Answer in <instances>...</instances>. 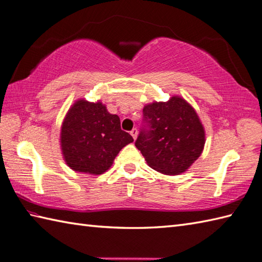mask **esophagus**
I'll use <instances>...</instances> for the list:
<instances>
[{
    "instance_id": "esophagus-1",
    "label": "esophagus",
    "mask_w": 262,
    "mask_h": 262,
    "mask_svg": "<svg viewBox=\"0 0 262 262\" xmlns=\"http://www.w3.org/2000/svg\"><path fill=\"white\" fill-rule=\"evenodd\" d=\"M137 134H138V132H137L136 128H134V129L130 130V135L133 136V138H134V140H136V138H137Z\"/></svg>"
}]
</instances>
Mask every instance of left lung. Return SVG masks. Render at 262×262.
<instances>
[{
  "mask_svg": "<svg viewBox=\"0 0 262 262\" xmlns=\"http://www.w3.org/2000/svg\"><path fill=\"white\" fill-rule=\"evenodd\" d=\"M147 128L135 146L152 169L166 176L186 172L196 161L206 142L205 129L192 105L180 96L166 102L147 103L143 109Z\"/></svg>",
  "mask_w": 262,
  "mask_h": 262,
  "instance_id": "1",
  "label": "left lung"
}]
</instances>
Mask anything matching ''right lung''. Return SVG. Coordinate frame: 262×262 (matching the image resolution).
Listing matches in <instances>:
<instances>
[{"instance_id":"1","label":"right lung","mask_w":262,"mask_h":262,"mask_svg":"<svg viewBox=\"0 0 262 262\" xmlns=\"http://www.w3.org/2000/svg\"><path fill=\"white\" fill-rule=\"evenodd\" d=\"M134 142L121 130L120 119L100 101L79 99L69 109L60 127V149L70 168L81 173L102 174L120 149Z\"/></svg>"}]
</instances>
